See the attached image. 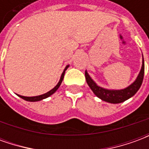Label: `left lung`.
<instances>
[{
  "label": "left lung",
  "mask_w": 149,
  "mask_h": 149,
  "mask_svg": "<svg viewBox=\"0 0 149 149\" xmlns=\"http://www.w3.org/2000/svg\"><path fill=\"white\" fill-rule=\"evenodd\" d=\"M144 58H143V64H142L141 70L139 75H138L136 80L131 85H129L128 87H127L125 89H121V90H109V89H105V88H103L99 87L91 79L89 75L88 74V72L86 71H85V78H86V81H87L88 86L90 87L91 89L93 90L94 94L97 97H99L102 100H104V101L109 102V103L119 104L124 102V101L129 99L132 96H134L136 93L141 88V84H142L143 79H144Z\"/></svg>",
  "instance_id": "left-lung-1"
}]
</instances>
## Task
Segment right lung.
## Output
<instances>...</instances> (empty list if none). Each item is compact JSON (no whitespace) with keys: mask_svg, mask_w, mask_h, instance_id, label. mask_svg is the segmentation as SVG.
<instances>
[{"mask_svg":"<svg viewBox=\"0 0 149 149\" xmlns=\"http://www.w3.org/2000/svg\"><path fill=\"white\" fill-rule=\"evenodd\" d=\"M68 65H67L66 67H65V70L64 72H62L61 77V79H60V81L58 82V84L56 85L55 87L52 88V90H50L48 93H46L43 94V95H40V96H37V97H24V96H20V95H18L19 97L22 98V99H24V100H27V101H32V102H34V101H39V100H41L43 99H45L47 97H49V96H51L52 94H53L55 93L56 91L58 89V88L60 87V85L61 84L62 81H63V78H64V76H65V72L66 71V69L68 68Z\"/></svg>","mask_w":149,"mask_h":149,"instance_id":"right-lung-1","label":"right lung"}]
</instances>
